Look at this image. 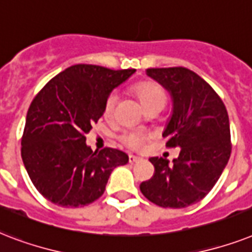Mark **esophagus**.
Returning a JSON list of instances; mask_svg holds the SVG:
<instances>
[{
	"instance_id": "obj_1",
	"label": "esophagus",
	"mask_w": 252,
	"mask_h": 252,
	"mask_svg": "<svg viewBox=\"0 0 252 252\" xmlns=\"http://www.w3.org/2000/svg\"><path fill=\"white\" fill-rule=\"evenodd\" d=\"M139 160H140V158H138V156H134V155H130V156H128V162H130V164H135Z\"/></svg>"
}]
</instances>
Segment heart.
I'll list each match as a JSON object with an SVG mask.
<instances>
[{
	"mask_svg": "<svg viewBox=\"0 0 252 252\" xmlns=\"http://www.w3.org/2000/svg\"><path fill=\"white\" fill-rule=\"evenodd\" d=\"M132 90H134L135 94L142 102V105L147 110H150L151 108H155V106H161L162 108L165 105V102H166V94H165L164 88L161 87L158 83L154 82V80L138 82ZM116 104L117 94H110L106 98L105 105H104V116H112L114 112V108H116ZM148 138H150V134H147V132L140 131V130H128V131H125L120 136V140L122 144H125L130 150H140Z\"/></svg>",
	"mask_w": 252,
	"mask_h": 252,
	"instance_id": "heart-1",
	"label": "heart"
}]
</instances>
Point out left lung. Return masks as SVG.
Wrapping results in <instances>:
<instances>
[{"instance_id":"1","label":"left lung","mask_w":252,"mask_h":252,"mask_svg":"<svg viewBox=\"0 0 252 252\" xmlns=\"http://www.w3.org/2000/svg\"><path fill=\"white\" fill-rule=\"evenodd\" d=\"M170 92L173 113L164 136L166 147L181 148L178 158H151L154 177L140 183L150 202L162 208H185L202 200L228 164L230 126L224 102L206 80L186 67L147 69Z\"/></svg>"}]
</instances>
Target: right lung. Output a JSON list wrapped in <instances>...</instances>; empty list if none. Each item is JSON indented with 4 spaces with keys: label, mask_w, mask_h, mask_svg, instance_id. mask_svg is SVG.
I'll return each instance as SVG.
<instances>
[{
    "label": "right lung",
    "mask_w": 252,
    "mask_h": 252,
    "mask_svg": "<svg viewBox=\"0 0 252 252\" xmlns=\"http://www.w3.org/2000/svg\"><path fill=\"white\" fill-rule=\"evenodd\" d=\"M135 69L110 70L74 65L60 72L28 108L22 136V160L33 186L61 207H83L97 200L113 169L128 162L122 151L94 152L86 134L104 114L113 88Z\"/></svg>",
    "instance_id": "obj_1"
}]
</instances>
